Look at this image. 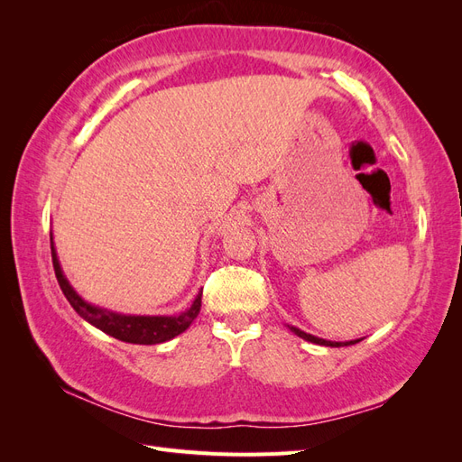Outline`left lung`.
I'll return each mask as SVG.
<instances>
[{"mask_svg":"<svg viewBox=\"0 0 462 462\" xmlns=\"http://www.w3.org/2000/svg\"><path fill=\"white\" fill-rule=\"evenodd\" d=\"M289 329L295 333V335H299V337L304 339V341H310V343H316V345H324V346H348V345H356L358 341H362V339H355V341H328V339L316 337V335L306 333V331H302V329H299L295 326H289Z\"/></svg>","mask_w":462,"mask_h":462,"instance_id":"1","label":"left lung"}]
</instances>
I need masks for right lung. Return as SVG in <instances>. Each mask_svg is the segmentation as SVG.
I'll list each match as a JSON object with an SVG mask.
<instances>
[{"mask_svg": "<svg viewBox=\"0 0 462 462\" xmlns=\"http://www.w3.org/2000/svg\"><path fill=\"white\" fill-rule=\"evenodd\" d=\"M50 243H51V262H53L55 277H58V283L63 291V295L67 297L69 304L73 306L75 312L82 319H87L88 324L111 335V337L125 343H134V345L165 343L177 337L179 333H183L200 312L202 291L199 292L197 299H194V302L189 306V309L177 316H133V314L111 312L107 309H102V306H94L82 299L73 289V285L69 283V279L61 270L58 253H55L51 233H50Z\"/></svg>", "mask_w": 462, "mask_h": 462, "instance_id": "add662e5", "label": "right lung"}]
</instances>
